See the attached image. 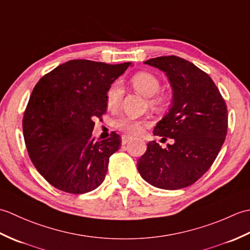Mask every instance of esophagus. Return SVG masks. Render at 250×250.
<instances>
[{"label":"esophagus","mask_w":250,"mask_h":250,"mask_svg":"<svg viewBox=\"0 0 250 250\" xmlns=\"http://www.w3.org/2000/svg\"><path fill=\"white\" fill-rule=\"evenodd\" d=\"M130 140H132V137L129 135H122L121 136V142H122V145H125L128 143Z\"/></svg>","instance_id":"1"}]
</instances>
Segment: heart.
<instances>
[{"instance_id":"obj_1","label":"heart","mask_w":250,"mask_h":250,"mask_svg":"<svg viewBox=\"0 0 250 250\" xmlns=\"http://www.w3.org/2000/svg\"><path fill=\"white\" fill-rule=\"evenodd\" d=\"M131 86L137 92L148 98V103L153 108H161L166 103V97L158 93L161 87V81L156 74L148 71H141L134 74L130 79ZM122 100V89L118 83H115L106 92L105 102L107 108L115 110L119 107ZM147 125L144 119H135L131 117H121L115 122V126L126 134H140Z\"/></svg>"}]
</instances>
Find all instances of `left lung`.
<instances>
[{
  "label": "left lung",
  "mask_w": 250,
  "mask_h": 250,
  "mask_svg": "<svg viewBox=\"0 0 250 250\" xmlns=\"http://www.w3.org/2000/svg\"><path fill=\"white\" fill-rule=\"evenodd\" d=\"M145 64L166 72L173 88L168 114L158 122L153 134L173 145L148 142L137 169L157 188L176 190L194 184L218 156L228 131L225 99L208 74L176 56L147 60Z\"/></svg>",
  "instance_id": "1"
}]
</instances>
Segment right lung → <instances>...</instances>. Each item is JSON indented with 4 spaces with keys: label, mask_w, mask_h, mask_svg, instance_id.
<instances>
[{
    "label": "right lung",
    "mask_w": 250,
    "mask_h": 250,
    "mask_svg": "<svg viewBox=\"0 0 250 250\" xmlns=\"http://www.w3.org/2000/svg\"><path fill=\"white\" fill-rule=\"evenodd\" d=\"M131 65L71 60L45 74L26 105L22 130L32 163L55 188L82 194L103 183L120 136L95 141L94 119L106 111L110 84Z\"/></svg>",
    "instance_id": "1"
}]
</instances>
